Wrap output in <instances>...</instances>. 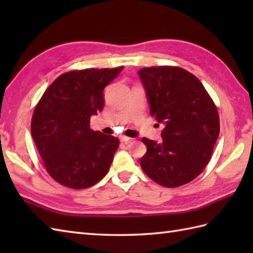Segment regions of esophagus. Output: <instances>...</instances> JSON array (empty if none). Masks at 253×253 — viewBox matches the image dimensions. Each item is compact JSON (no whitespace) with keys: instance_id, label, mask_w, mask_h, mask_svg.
Listing matches in <instances>:
<instances>
[{"instance_id":"esophagus-1","label":"esophagus","mask_w":253,"mask_h":253,"mask_svg":"<svg viewBox=\"0 0 253 253\" xmlns=\"http://www.w3.org/2000/svg\"><path fill=\"white\" fill-rule=\"evenodd\" d=\"M120 140L121 142H129L131 140V138L126 137V136H120Z\"/></svg>"}]
</instances>
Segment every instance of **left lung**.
I'll return each mask as SVG.
<instances>
[{
  "label": "left lung",
  "mask_w": 253,
  "mask_h": 253,
  "mask_svg": "<svg viewBox=\"0 0 253 253\" xmlns=\"http://www.w3.org/2000/svg\"><path fill=\"white\" fill-rule=\"evenodd\" d=\"M150 114L164 124L162 142L142 138L141 169L164 187H179L206 169L219 135L215 104L195 75L180 67H144L138 72Z\"/></svg>",
  "instance_id": "obj_1"
}]
</instances>
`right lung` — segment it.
Instances as JSON below:
<instances>
[{"label":"right lung","mask_w":253,"mask_h":253,"mask_svg":"<svg viewBox=\"0 0 253 253\" xmlns=\"http://www.w3.org/2000/svg\"><path fill=\"white\" fill-rule=\"evenodd\" d=\"M123 68L63 74L37 104L31 136L47 173L61 185L84 189L109 171L120 141L91 130L90 117L103 110V90Z\"/></svg>","instance_id":"add662e5"}]
</instances>
